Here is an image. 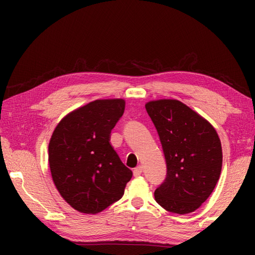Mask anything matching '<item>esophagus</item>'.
<instances>
[{
	"label": "esophagus",
	"instance_id": "1",
	"mask_svg": "<svg viewBox=\"0 0 255 255\" xmlns=\"http://www.w3.org/2000/svg\"><path fill=\"white\" fill-rule=\"evenodd\" d=\"M141 173H142V167L141 166H137L136 169L133 170V176L134 177H138V176L141 175Z\"/></svg>",
	"mask_w": 255,
	"mask_h": 255
}]
</instances>
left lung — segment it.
<instances>
[{"mask_svg":"<svg viewBox=\"0 0 255 255\" xmlns=\"http://www.w3.org/2000/svg\"><path fill=\"white\" fill-rule=\"evenodd\" d=\"M145 110L158 131L167 170L154 192L156 203L170 213H193L219 180L223 150L218 133L180 101H151Z\"/></svg>","mask_w":255,"mask_h":255,"instance_id":"1","label":"left lung"}]
</instances>
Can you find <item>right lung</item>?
I'll list each match as a JSON object with an SVG mask.
<instances>
[{
  "label": "right lung",
  "instance_id": "right-lung-1",
  "mask_svg": "<svg viewBox=\"0 0 255 255\" xmlns=\"http://www.w3.org/2000/svg\"><path fill=\"white\" fill-rule=\"evenodd\" d=\"M124 111L122 99L96 100L68 114L52 133L48 160L53 183L80 213H101L117 202L132 176L110 142Z\"/></svg>",
  "mask_w": 255,
  "mask_h": 255
}]
</instances>
